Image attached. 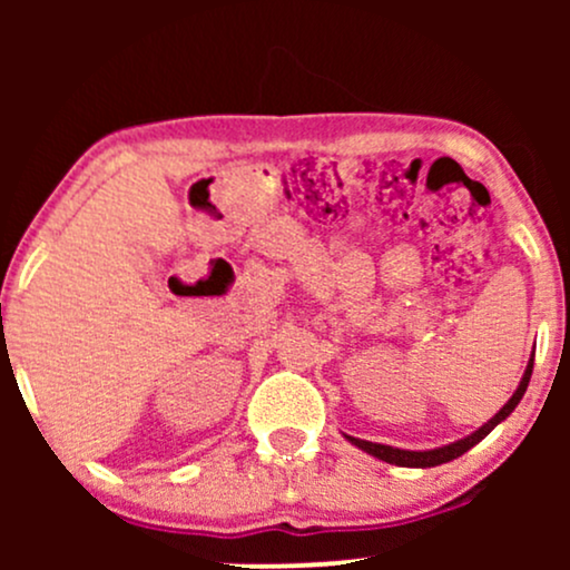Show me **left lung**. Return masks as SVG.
I'll return each instance as SVG.
<instances>
[{
    "label": "left lung",
    "instance_id": "left-lung-1",
    "mask_svg": "<svg viewBox=\"0 0 570 570\" xmlns=\"http://www.w3.org/2000/svg\"><path fill=\"white\" fill-rule=\"evenodd\" d=\"M531 372H533V356H531V362H528L525 372H522V381H520V385H517V391L512 394V399H509V402L503 404V407H501L499 412H495V415L490 417L488 423H482L480 429L472 431V434L463 436V440H455V442H450V444H442V448H434V450H402V448H391V444H377V442L358 440V436H348V434H345V440H348L351 444H356V448L364 450V453L381 458V461H385V463H394V466H407V469L440 466V463L453 461V458L463 455V453H466V450H472L474 444L485 440L490 431L499 426L501 421H507V417L512 415L517 404H520V399L525 396L528 383H531Z\"/></svg>",
    "mask_w": 570,
    "mask_h": 570
}]
</instances>
